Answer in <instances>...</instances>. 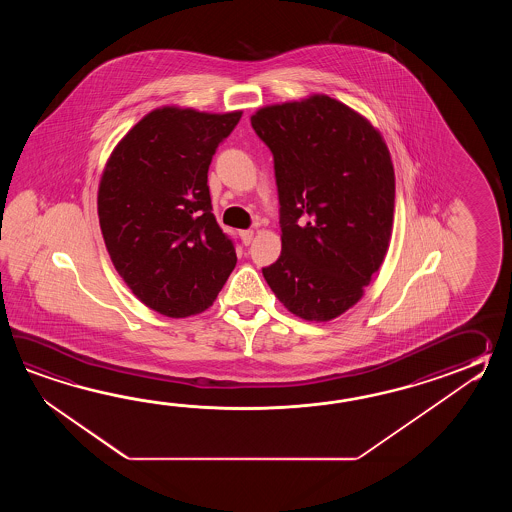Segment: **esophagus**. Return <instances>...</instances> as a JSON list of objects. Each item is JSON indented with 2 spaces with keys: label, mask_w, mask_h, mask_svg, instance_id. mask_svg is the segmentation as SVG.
<instances>
[{
  "label": "esophagus",
  "mask_w": 512,
  "mask_h": 512,
  "mask_svg": "<svg viewBox=\"0 0 512 512\" xmlns=\"http://www.w3.org/2000/svg\"><path fill=\"white\" fill-rule=\"evenodd\" d=\"M240 238L241 241H243V245H251L252 238H254V232H252V230H241Z\"/></svg>",
  "instance_id": "1"
}]
</instances>
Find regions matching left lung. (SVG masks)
<instances>
[{"label":"left lung","mask_w":512,"mask_h":512,"mask_svg":"<svg viewBox=\"0 0 512 512\" xmlns=\"http://www.w3.org/2000/svg\"><path fill=\"white\" fill-rule=\"evenodd\" d=\"M252 128L274 155L282 254L263 269L272 293L307 322L364 296L390 247L392 155L381 131L324 93L258 109Z\"/></svg>","instance_id":"left-lung-1"}]
</instances>
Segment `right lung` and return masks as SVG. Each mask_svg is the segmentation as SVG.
<instances>
[{"instance_id":"right-lung-1","label":"right lung","mask_w":512,"mask_h":512,"mask_svg":"<svg viewBox=\"0 0 512 512\" xmlns=\"http://www.w3.org/2000/svg\"><path fill=\"white\" fill-rule=\"evenodd\" d=\"M241 113L161 106L109 153L97 196L104 243L131 293L161 315L203 313L236 267L207 183L212 155Z\"/></svg>"}]
</instances>
